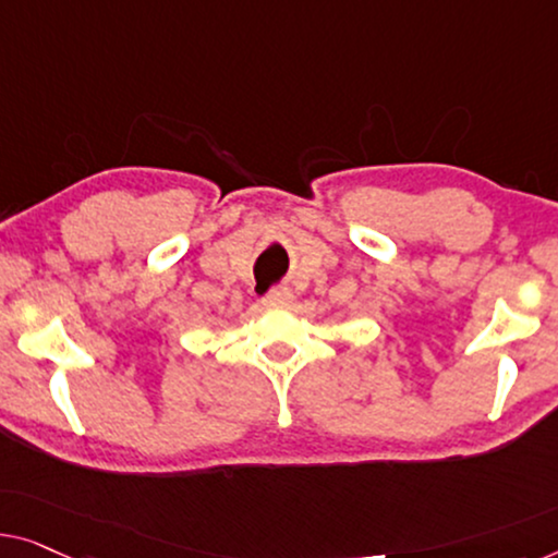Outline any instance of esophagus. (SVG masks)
<instances>
[{
    "label": "esophagus",
    "instance_id": "1",
    "mask_svg": "<svg viewBox=\"0 0 558 558\" xmlns=\"http://www.w3.org/2000/svg\"><path fill=\"white\" fill-rule=\"evenodd\" d=\"M265 305H290L293 303V293L288 288H278L263 298Z\"/></svg>",
    "mask_w": 558,
    "mask_h": 558
}]
</instances>
